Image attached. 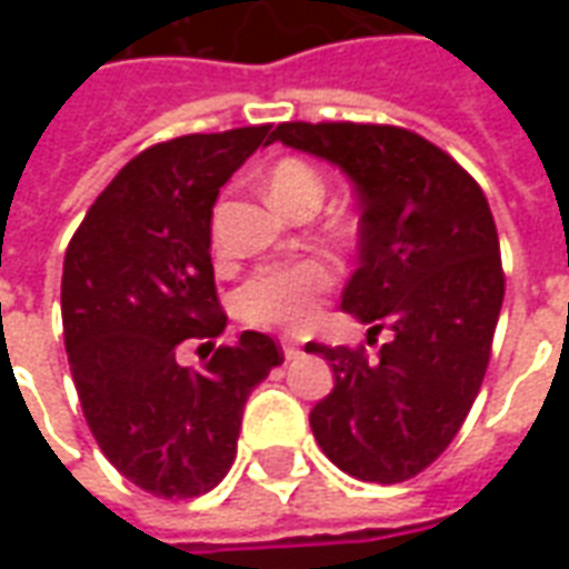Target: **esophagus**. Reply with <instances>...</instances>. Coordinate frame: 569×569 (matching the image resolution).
<instances>
[{
	"instance_id": "obj_1",
	"label": "esophagus",
	"mask_w": 569,
	"mask_h": 569,
	"mask_svg": "<svg viewBox=\"0 0 569 569\" xmlns=\"http://www.w3.org/2000/svg\"><path fill=\"white\" fill-rule=\"evenodd\" d=\"M283 357L286 359H298V357H301V347H298L296 341H283Z\"/></svg>"
}]
</instances>
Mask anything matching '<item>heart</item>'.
Instances as JSON below:
<instances>
[{
	"label": "heart",
	"instance_id": "b5f03b06",
	"mask_svg": "<svg viewBox=\"0 0 569 569\" xmlns=\"http://www.w3.org/2000/svg\"><path fill=\"white\" fill-rule=\"evenodd\" d=\"M268 194L280 207L289 210L298 200L322 194L320 176L305 161L286 158L273 163L268 173ZM335 271L322 259H298L289 264L264 268L237 292V310L252 326H280V329H301L313 320L317 301L332 286Z\"/></svg>",
	"mask_w": 569,
	"mask_h": 569
}]
</instances>
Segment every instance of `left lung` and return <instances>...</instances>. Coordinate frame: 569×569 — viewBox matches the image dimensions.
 Returning a JSON list of instances; mask_svg holds the SVG:
<instances>
[{"instance_id": "8db88e82", "label": "left lung", "mask_w": 569, "mask_h": 569, "mask_svg": "<svg viewBox=\"0 0 569 569\" xmlns=\"http://www.w3.org/2000/svg\"><path fill=\"white\" fill-rule=\"evenodd\" d=\"M273 140L353 182L359 268L341 308L371 326L369 341L381 329L390 335L378 357L305 347L329 359L335 375L310 429L347 476L406 481L451 445L488 369L506 286L488 198L460 163L411 130L289 121Z\"/></svg>"}]
</instances>
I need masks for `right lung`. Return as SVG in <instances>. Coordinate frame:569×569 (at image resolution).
<instances>
[{
    "label": "right lung",
    "mask_w": 569,
    "mask_h": 569,
    "mask_svg": "<svg viewBox=\"0 0 569 569\" xmlns=\"http://www.w3.org/2000/svg\"><path fill=\"white\" fill-rule=\"evenodd\" d=\"M271 140L261 124L158 142L109 182L69 240L60 308L81 411L109 463L163 500L222 481L252 387L283 362L261 332L219 347L200 371L176 357L186 341L224 332L212 203Z\"/></svg>",
    "instance_id": "add662e5"
}]
</instances>
